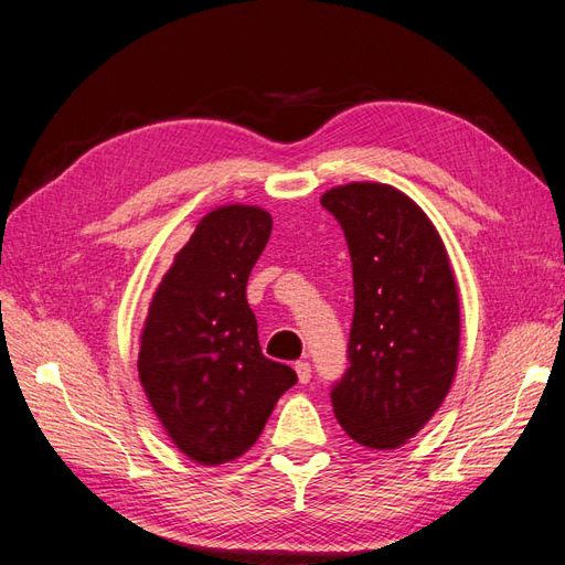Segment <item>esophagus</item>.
I'll list each match as a JSON object with an SVG mask.
<instances>
[{"instance_id": "34e87169", "label": "esophagus", "mask_w": 565, "mask_h": 565, "mask_svg": "<svg viewBox=\"0 0 565 565\" xmlns=\"http://www.w3.org/2000/svg\"><path fill=\"white\" fill-rule=\"evenodd\" d=\"M295 370H297L299 382L301 384H309V380H311V365H309V361H297Z\"/></svg>"}]
</instances>
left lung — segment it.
I'll return each mask as SVG.
<instances>
[{
  "label": "left lung",
  "instance_id": "left-lung-1",
  "mask_svg": "<svg viewBox=\"0 0 565 565\" xmlns=\"http://www.w3.org/2000/svg\"><path fill=\"white\" fill-rule=\"evenodd\" d=\"M353 266L349 367L334 415L355 443L401 448L434 417L457 372L459 297L434 224L386 183H347L320 198Z\"/></svg>",
  "mask_w": 565,
  "mask_h": 565
}]
</instances>
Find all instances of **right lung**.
Returning a JSON list of instances; mask_svg holds the SVG:
<instances>
[{
  "instance_id": "obj_1",
  "label": "right lung",
  "mask_w": 565,
  "mask_h": 565,
  "mask_svg": "<svg viewBox=\"0 0 565 565\" xmlns=\"http://www.w3.org/2000/svg\"><path fill=\"white\" fill-rule=\"evenodd\" d=\"M273 228L268 212L226 204L204 216L152 295L139 380L167 436L198 465L245 455L297 372L268 361L247 278Z\"/></svg>"
}]
</instances>
